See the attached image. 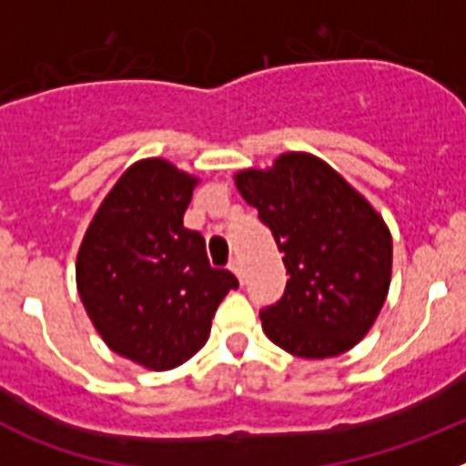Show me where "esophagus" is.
<instances>
[{"instance_id":"1","label":"esophagus","mask_w":466,"mask_h":466,"mask_svg":"<svg viewBox=\"0 0 466 466\" xmlns=\"http://www.w3.org/2000/svg\"><path fill=\"white\" fill-rule=\"evenodd\" d=\"M228 268L233 270V273H236V278L240 279V282H242V278H245V275H242V261H240V258H238V257H233V258H230Z\"/></svg>"}]
</instances>
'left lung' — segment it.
I'll use <instances>...</instances> for the list:
<instances>
[{"instance_id":"8db88e82","label":"left lung","mask_w":466,"mask_h":466,"mask_svg":"<svg viewBox=\"0 0 466 466\" xmlns=\"http://www.w3.org/2000/svg\"><path fill=\"white\" fill-rule=\"evenodd\" d=\"M236 187L273 230L289 273L287 289L261 312L278 348L324 360L355 348L380 315L392 279L385 219L329 163L287 151L266 170L236 172Z\"/></svg>"}]
</instances>
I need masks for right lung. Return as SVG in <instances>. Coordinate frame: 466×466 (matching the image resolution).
Returning a JSON list of instances; mask_svg holds the SVG:
<instances>
[{
    "label": "right lung",
    "instance_id": "obj_1",
    "mask_svg": "<svg viewBox=\"0 0 466 466\" xmlns=\"http://www.w3.org/2000/svg\"><path fill=\"white\" fill-rule=\"evenodd\" d=\"M198 182L166 158L137 160L105 196L76 254V289L95 331L149 371L191 360L238 287L230 270L209 266L203 236L184 228Z\"/></svg>",
    "mask_w": 466,
    "mask_h": 466
}]
</instances>
